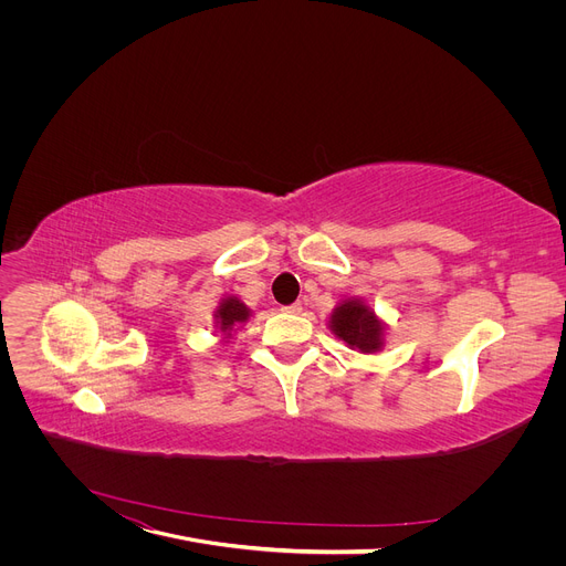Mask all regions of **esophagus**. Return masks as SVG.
<instances>
[{"label": "esophagus", "mask_w": 566, "mask_h": 566, "mask_svg": "<svg viewBox=\"0 0 566 566\" xmlns=\"http://www.w3.org/2000/svg\"><path fill=\"white\" fill-rule=\"evenodd\" d=\"M301 310H303V305H301V303H293V305L282 307V312H286V314H298Z\"/></svg>", "instance_id": "obj_1"}]
</instances>
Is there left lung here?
Instances as JSON below:
<instances>
[{"label": "left lung", "instance_id": "1", "mask_svg": "<svg viewBox=\"0 0 566 566\" xmlns=\"http://www.w3.org/2000/svg\"><path fill=\"white\" fill-rule=\"evenodd\" d=\"M331 331L360 353H374L382 346V323L360 298H348L335 307Z\"/></svg>", "mask_w": 566, "mask_h": 566}]
</instances>
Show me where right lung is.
Instances as JSON below:
<instances>
[{
	"instance_id": "1",
	"label": "right lung",
	"mask_w": 566,
	"mask_h": 566,
	"mask_svg": "<svg viewBox=\"0 0 566 566\" xmlns=\"http://www.w3.org/2000/svg\"><path fill=\"white\" fill-rule=\"evenodd\" d=\"M250 318V310L248 305H243L238 298H233V295H229V298H224L216 312V323L220 333H224L227 337L231 335V331L235 328V325H241Z\"/></svg>"
}]
</instances>
